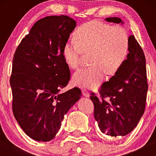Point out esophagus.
Instances as JSON below:
<instances>
[{
    "mask_svg": "<svg viewBox=\"0 0 156 156\" xmlns=\"http://www.w3.org/2000/svg\"><path fill=\"white\" fill-rule=\"evenodd\" d=\"M82 92H83V96H84V97H87V98H88V97H89V92L86 90V89H82Z\"/></svg>",
    "mask_w": 156,
    "mask_h": 156,
    "instance_id": "1",
    "label": "esophagus"
}]
</instances>
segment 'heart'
Returning a JSON list of instances; mask_svg holds the SVG:
<instances>
[{"mask_svg":"<svg viewBox=\"0 0 156 156\" xmlns=\"http://www.w3.org/2000/svg\"><path fill=\"white\" fill-rule=\"evenodd\" d=\"M73 41L65 44L63 56L67 65L76 69L81 53H89L91 64L78 70L73 83L83 88L93 89L103 80L105 73L112 76L120 69L129 51V36L120 26H111L93 20L80 26L73 34Z\"/></svg>","mask_w":156,"mask_h":156,"instance_id":"heart-1","label":"heart"}]
</instances>
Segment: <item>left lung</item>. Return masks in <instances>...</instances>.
Segmentation results:
<instances>
[{
  "label": "left lung",
  "mask_w": 156,
  "mask_h": 156,
  "mask_svg": "<svg viewBox=\"0 0 156 156\" xmlns=\"http://www.w3.org/2000/svg\"><path fill=\"white\" fill-rule=\"evenodd\" d=\"M107 22L124 24L118 17ZM129 51L122 67L101 85L102 99L91 94L94 118L103 134L125 136L133 130L144 112L148 84L144 52L134 36H129ZM107 98L106 101L104 98Z\"/></svg>",
  "instance_id": "1"
}]
</instances>
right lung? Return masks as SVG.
Wrapping results in <instances>:
<instances>
[{
	"label": "right lung",
	"instance_id": "obj_1",
	"mask_svg": "<svg viewBox=\"0 0 156 156\" xmlns=\"http://www.w3.org/2000/svg\"><path fill=\"white\" fill-rule=\"evenodd\" d=\"M76 22L67 16H50L33 25L13 58L10 78L16 120L39 142L56 136L64 115L80 98L78 87L60 93L70 79L62 54Z\"/></svg>",
	"mask_w": 156,
	"mask_h": 156
}]
</instances>
